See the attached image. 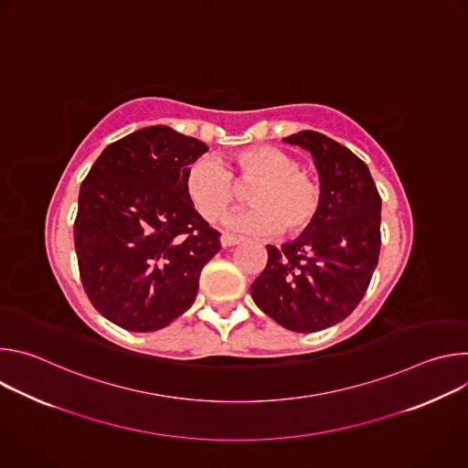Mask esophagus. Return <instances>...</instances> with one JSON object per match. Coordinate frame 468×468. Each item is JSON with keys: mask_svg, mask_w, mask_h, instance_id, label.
Returning a JSON list of instances; mask_svg holds the SVG:
<instances>
[{"mask_svg": "<svg viewBox=\"0 0 468 468\" xmlns=\"http://www.w3.org/2000/svg\"><path fill=\"white\" fill-rule=\"evenodd\" d=\"M242 239L240 237H235V235H229V233H224L222 235V239H220V244H222V248H231V246H235V244H239Z\"/></svg>", "mask_w": 468, "mask_h": 468, "instance_id": "34e87169", "label": "esophagus"}]
</instances>
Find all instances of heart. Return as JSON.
<instances>
[{
	"mask_svg": "<svg viewBox=\"0 0 468 468\" xmlns=\"http://www.w3.org/2000/svg\"><path fill=\"white\" fill-rule=\"evenodd\" d=\"M185 194L190 206L207 222L222 220L250 190L255 206L231 217L226 226L248 235H276L283 229L289 237L305 233L320 213V186L302 172L291 154L274 146H250L229 157L228 170L213 161L199 159L185 174Z\"/></svg>",
	"mask_w": 468,
	"mask_h": 468,
	"instance_id": "1",
	"label": "heart"
}]
</instances>
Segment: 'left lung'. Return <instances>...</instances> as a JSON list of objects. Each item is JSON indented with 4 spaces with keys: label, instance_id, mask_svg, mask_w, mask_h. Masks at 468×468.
Returning <instances> with one entry per match:
<instances>
[{
    "label": "left lung",
    "instance_id": "1",
    "mask_svg": "<svg viewBox=\"0 0 468 468\" xmlns=\"http://www.w3.org/2000/svg\"><path fill=\"white\" fill-rule=\"evenodd\" d=\"M283 143L311 154L320 213L294 240L266 246L251 298L280 325L311 333L345 320L365 296L379 257L381 197L368 166L322 133L300 131Z\"/></svg>",
    "mask_w": 468,
    "mask_h": 468
}]
</instances>
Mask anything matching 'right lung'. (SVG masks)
I'll list each match as a JSON object with an SVG mask.
<instances>
[{"label":"right lung","instance_id":"1","mask_svg":"<svg viewBox=\"0 0 468 468\" xmlns=\"http://www.w3.org/2000/svg\"><path fill=\"white\" fill-rule=\"evenodd\" d=\"M207 144L150 125L109 144L81 183L74 240L92 305L127 331H157L196 300L220 233L185 194Z\"/></svg>","mask_w":468,"mask_h":468}]
</instances>
